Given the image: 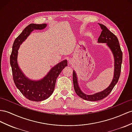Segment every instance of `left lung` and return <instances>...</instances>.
Wrapping results in <instances>:
<instances>
[{"mask_svg":"<svg viewBox=\"0 0 132 132\" xmlns=\"http://www.w3.org/2000/svg\"><path fill=\"white\" fill-rule=\"evenodd\" d=\"M99 25L100 26L102 29V31L100 36L98 38V42L101 43H106L109 47L110 48L114 56V75L111 84L103 91L96 93V94L92 95H86L84 93H83L81 89L79 88L78 82H77L76 72L75 71L73 72V86L77 95L83 99L91 101L101 100L107 97L110 94V93L114 88V86L117 84L118 82L119 78L121 73L122 60H123V53H122L117 37L113 33H112L110 31H109L105 25L100 23Z\"/></svg>","mask_w":132,"mask_h":132,"instance_id":"8db88e82","label":"left lung"}]
</instances>
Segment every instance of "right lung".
<instances>
[{"label":"right lung","instance_id":"1","mask_svg":"<svg viewBox=\"0 0 132 132\" xmlns=\"http://www.w3.org/2000/svg\"><path fill=\"white\" fill-rule=\"evenodd\" d=\"M46 26L45 23L39 24L31 23L28 25L15 39L10 56L13 78L16 87L26 98L33 101L45 100L52 95L57 77L62 70L67 66V60L62 61L51 68L43 79L37 81L29 79L19 68L17 55L20 45L26 39L33 30H43Z\"/></svg>","mask_w":132,"mask_h":132}]
</instances>
